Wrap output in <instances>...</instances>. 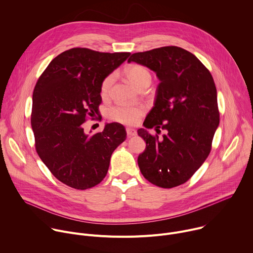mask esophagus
<instances>
[{"label":"esophagus","mask_w":253,"mask_h":253,"mask_svg":"<svg viewBox=\"0 0 253 253\" xmlns=\"http://www.w3.org/2000/svg\"><path fill=\"white\" fill-rule=\"evenodd\" d=\"M126 132H127V135H128L129 137L135 136V135L137 134L136 130H135L134 128H130V127H127V128H126Z\"/></svg>","instance_id":"1"}]
</instances>
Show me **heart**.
Wrapping results in <instances>:
<instances>
[{
    "instance_id": "b5f03b06",
    "label": "heart",
    "mask_w": 253,
    "mask_h": 253,
    "mask_svg": "<svg viewBox=\"0 0 253 253\" xmlns=\"http://www.w3.org/2000/svg\"><path fill=\"white\" fill-rule=\"evenodd\" d=\"M125 75L130 80V82L138 89L143 86L149 85L151 83V74L144 66L133 64L125 69ZM114 82V76L108 75L101 83L100 91L103 97L109 95L111 87ZM143 112L141 106H132L126 104H116L110 107L107 111V117L112 121L123 123V124H133L139 118Z\"/></svg>"
}]
</instances>
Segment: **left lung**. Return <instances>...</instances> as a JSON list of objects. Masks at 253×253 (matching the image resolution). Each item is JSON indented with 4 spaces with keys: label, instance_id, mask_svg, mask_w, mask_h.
<instances>
[{
    "label": "left lung",
    "instance_id": "left-lung-1",
    "mask_svg": "<svg viewBox=\"0 0 253 253\" xmlns=\"http://www.w3.org/2000/svg\"><path fill=\"white\" fill-rule=\"evenodd\" d=\"M135 62L154 71L160 83L154 107L138 135L146 148L138 156L142 175L162 188L181 185L208 157L219 125L217 92L209 70L192 53L176 46L134 53Z\"/></svg>",
    "mask_w": 253,
    "mask_h": 253
}]
</instances>
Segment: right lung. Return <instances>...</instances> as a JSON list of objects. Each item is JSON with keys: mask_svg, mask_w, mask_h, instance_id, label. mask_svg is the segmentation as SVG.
<instances>
[{"mask_svg": "<svg viewBox=\"0 0 253 253\" xmlns=\"http://www.w3.org/2000/svg\"><path fill=\"white\" fill-rule=\"evenodd\" d=\"M129 56L70 49L51 61L35 86L31 125L36 151L59 181L72 188L99 184L113 151L126 139L120 123L106 124L95 134H87L84 123L99 116L104 78Z\"/></svg>", "mask_w": 253, "mask_h": 253, "instance_id": "1", "label": "right lung"}]
</instances>
